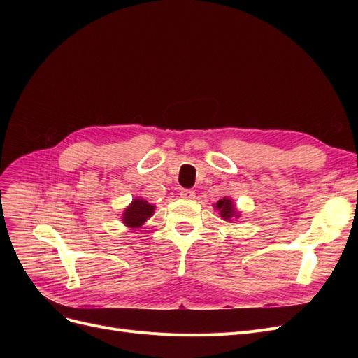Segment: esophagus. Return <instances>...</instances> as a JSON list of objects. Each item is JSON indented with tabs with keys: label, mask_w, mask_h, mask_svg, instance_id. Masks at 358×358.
<instances>
[{
	"label": "esophagus",
	"mask_w": 358,
	"mask_h": 358,
	"mask_svg": "<svg viewBox=\"0 0 358 358\" xmlns=\"http://www.w3.org/2000/svg\"><path fill=\"white\" fill-rule=\"evenodd\" d=\"M180 197L182 199H187V200H191L196 197V192H194L192 189H182L180 191Z\"/></svg>",
	"instance_id": "1"
}]
</instances>
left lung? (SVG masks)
Masks as SVG:
<instances>
[{
	"instance_id": "obj_1",
	"label": "left lung",
	"mask_w": 358,
	"mask_h": 358,
	"mask_svg": "<svg viewBox=\"0 0 358 358\" xmlns=\"http://www.w3.org/2000/svg\"><path fill=\"white\" fill-rule=\"evenodd\" d=\"M213 208L218 210L221 220H224V221L231 222L236 218H241V212L237 210L236 203L230 197L220 199L218 201L213 204Z\"/></svg>"
}]
</instances>
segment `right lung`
<instances>
[{
	"mask_svg": "<svg viewBox=\"0 0 358 358\" xmlns=\"http://www.w3.org/2000/svg\"><path fill=\"white\" fill-rule=\"evenodd\" d=\"M155 213V204H150L146 200L136 197L129 203L122 213V224L128 229H138L150 216Z\"/></svg>",
	"mask_w": 358,
	"mask_h": 358,
	"instance_id": "right-lung-1",
	"label": "right lung"
}]
</instances>
